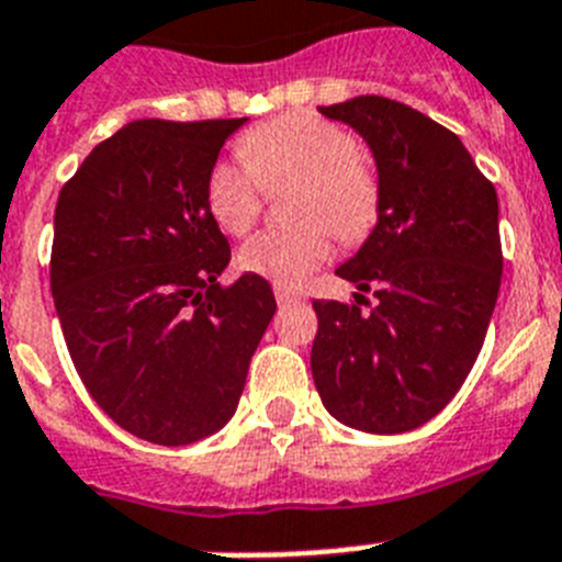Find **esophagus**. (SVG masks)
<instances>
[{
  "label": "esophagus",
  "instance_id": "34e87169",
  "mask_svg": "<svg viewBox=\"0 0 562 562\" xmlns=\"http://www.w3.org/2000/svg\"><path fill=\"white\" fill-rule=\"evenodd\" d=\"M273 296H277V303L280 305H291L296 303V300H303L300 291H294L291 285H280V282H273Z\"/></svg>",
  "mask_w": 562,
  "mask_h": 562
}]
</instances>
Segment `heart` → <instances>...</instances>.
Listing matches in <instances>:
<instances>
[{"label":"heart","instance_id":"heart-1","mask_svg":"<svg viewBox=\"0 0 562 562\" xmlns=\"http://www.w3.org/2000/svg\"><path fill=\"white\" fill-rule=\"evenodd\" d=\"M243 165L223 159L209 173V209L220 228L245 234L262 211V188L296 182L291 216L300 228L262 231L239 248V268L280 285L303 282L331 254L328 227L339 243L369 237L380 214V179L357 154V139L317 113H285L239 139Z\"/></svg>","mask_w":562,"mask_h":562}]
</instances>
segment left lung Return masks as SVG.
I'll return each mask as SVG.
<instances>
[{"label": "left lung", "mask_w": 562, "mask_h": 562, "mask_svg": "<svg viewBox=\"0 0 562 562\" xmlns=\"http://www.w3.org/2000/svg\"><path fill=\"white\" fill-rule=\"evenodd\" d=\"M319 113L374 154L380 214L337 268L353 303L314 300L311 374L339 423L412 431L451 403L483 348L503 277L497 191L460 136L403 102L353 97ZM371 288L378 303L362 312Z\"/></svg>", "instance_id": "8db88e82"}]
</instances>
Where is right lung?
I'll use <instances>...</instances> for the list:
<instances>
[{
  "label": "right lung",
  "instance_id": "1",
  "mask_svg": "<svg viewBox=\"0 0 562 562\" xmlns=\"http://www.w3.org/2000/svg\"><path fill=\"white\" fill-rule=\"evenodd\" d=\"M243 120L128 122L59 191L50 291L85 389L157 446L205 440L237 412L277 300L259 273L223 289L231 248L209 173Z\"/></svg>",
  "mask_w": 562,
  "mask_h": 562
}]
</instances>
